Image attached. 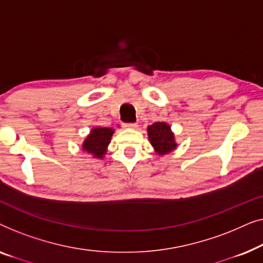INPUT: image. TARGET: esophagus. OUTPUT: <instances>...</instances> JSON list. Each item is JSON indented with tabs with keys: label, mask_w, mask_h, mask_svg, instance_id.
Instances as JSON below:
<instances>
[{
	"label": "esophagus",
	"mask_w": 263,
	"mask_h": 263,
	"mask_svg": "<svg viewBox=\"0 0 263 263\" xmlns=\"http://www.w3.org/2000/svg\"><path fill=\"white\" fill-rule=\"evenodd\" d=\"M124 128L136 129V128H138V123H127V124H124Z\"/></svg>",
	"instance_id": "esophagus-1"
}]
</instances>
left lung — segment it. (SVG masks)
Returning <instances> with one entry per match:
<instances>
[{
  "label": "left lung",
  "mask_w": 263,
  "mask_h": 263,
  "mask_svg": "<svg viewBox=\"0 0 263 263\" xmlns=\"http://www.w3.org/2000/svg\"><path fill=\"white\" fill-rule=\"evenodd\" d=\"M147 133H148L151 145L153 146L158 156L170 153L177 147L171 127L165 122H156L152 125H148Z\"/></svg>",
  "instance_id": "8db88e82"
}]
</instances>
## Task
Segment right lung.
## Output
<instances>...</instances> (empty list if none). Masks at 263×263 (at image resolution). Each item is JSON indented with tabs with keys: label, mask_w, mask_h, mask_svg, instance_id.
Segmentation results:
<instances>
[{
	"label": "right lung",
	"mask_w": 263,
	"mask_h": 263,
	"mask_svg": "<svg viewBox=\"0 0 263 263\" xmlns=\"http://www.w3.org/2000/svg\"><path fill=\"white\" fill-rule=\"evenodd\" d=\"M114 132L112 128H93L82 143V149L98 159L104 158Z\"/></svg>",
	"instance_id": "right-lung-1"
}]
</instances>
